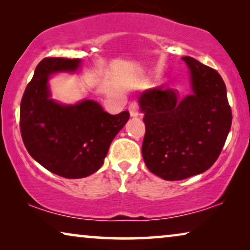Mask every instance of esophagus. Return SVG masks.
I'll list each match as a JSON object with an SVG mask.
<instances>
[{
    "instance_id": "esophagus-1",
    "label": "esophagus",
    "mask_w": 250,
    "mask_h": 250,
    "mask_svg": "<svg viewBox=\"0 0 250 250\" xmlns=\"http://www.w3.org/2000/svg\"><path fill=\"white\" fill-rule=\"evenodd\" d=\"M128 110H129V115H131V117H133V118L139 117L140 110H139V105L136 102H132V104H129Z\"/></svg>"
}]
</instances>
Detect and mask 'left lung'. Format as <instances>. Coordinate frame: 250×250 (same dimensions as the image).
Listing matches in <instances>:
<instances>
[{
	"label": "left lung",
	"mask_w": 250,
	"mask_h": 250,
	"mask_svg": "<svg viewBox=\"0 0 250 250\" xmlns=\"http://www.w3.org/2000/svg\"><path fill=\"white\" fill-rule=\"evenodd\" d=\"M191 93L149 88L139 97L145 115L142 156L150 172L179 181L207 170L220 156L231 128L232 114L221 75L191 57Z\"/></svg>",
	"instance_id": "left-lung-1"
}]
</instances>
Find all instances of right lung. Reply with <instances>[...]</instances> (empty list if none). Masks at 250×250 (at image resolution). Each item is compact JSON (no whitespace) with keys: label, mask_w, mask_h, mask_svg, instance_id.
I'll use <instances>...</instances> for the list:
<instances>
[{"label":"right lung","mask_w":250,"mask_h":250,"mask_svg":"<svg viewBox=\"0 0 250 250\" xmlns=\"http://www.w3.org/2000/svg\"><path fill=\"white\" fill-rule=\"evenodd\" d=\"M81 64V59H43L20 104V131L27 151L44 168L67 179L97 172L129 118L128 111L108 114L94 100L63 104L51 98L50 77L76 73Z\"/></svg>","instance_id":"1"}]
</instances>
